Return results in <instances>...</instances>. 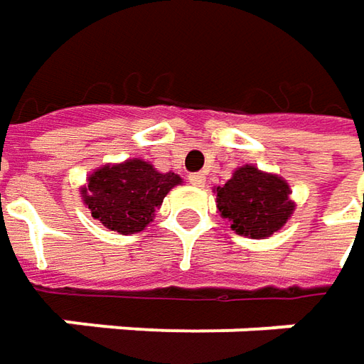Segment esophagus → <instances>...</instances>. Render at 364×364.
<instances>
[{"label": "esophagus", "instance_id": "1", "mask_svg": "<svg viewBox=\"0 0 364 364\" xmlns=\"http://www.w3.org/2000/svg\"><path fill=\"white\" fill-rule=\"evenodd\" d=\"M188 182L192 184V186H204V182H206V176L200 174V172H196V174H190L188 176Z\"/></svg>", "mask_w": 364, "mask_h": 364}]
</instances>
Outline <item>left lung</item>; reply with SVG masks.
Returning a JSON list of instances; mask_svg holds the SVG:
<instances>
[{"label":"left lung","instance_id":"8db88e82","mask_svg":"<svg viewBox=\"0 0 364 364\" xmlns=\"http://www.w3.org/2000/svg\"><path fill=\"white\" fill-rule=\"evenodd\" d=\"M215 194L218 215L231 223L237 235L249 239L272 237L296 210L287 180L253 164L237 168L223 186L215 188Z\"/></svg>","mask_w":364,"mask_h":364}]
</instances>
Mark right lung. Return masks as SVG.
Listing matches in <instances>:
<instances>
[{
	"label": "right lung",
	"instance_id": "1",
	"mask_svg": "<svg viewBox=\"0 0 364 364\" xmlns=\"http://www.w3.org/2000/svg\"><path fill=\"white\" fill-rule=\"evenodd\" d=\"M178 184L182 178L174 172H160L154 164L132 158L92 170L80 196L91 217L105 229L133 235L154 220L164 196Z\"/></svg>",
	"mask_w": 364,
	"mask_h": 364
}]
</instances>
